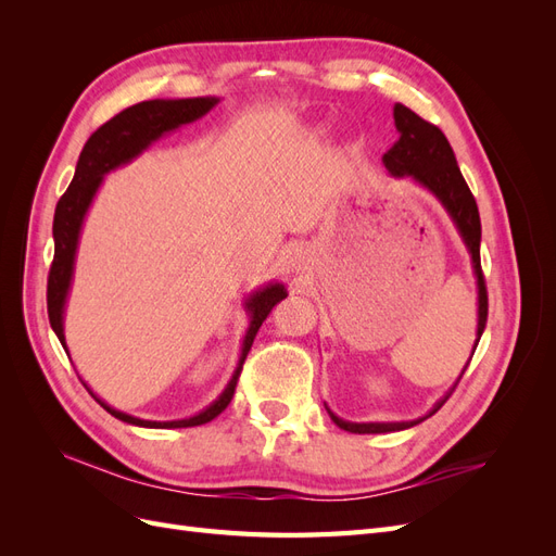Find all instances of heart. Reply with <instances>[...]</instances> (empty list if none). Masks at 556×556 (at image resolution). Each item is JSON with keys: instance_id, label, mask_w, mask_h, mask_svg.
<instances>
[{"instance_id": "1", "label": "heart", "mask_w": 556, "mask_h": 556, "mask_svg": "<svg viewBox=\"0 0 556 556\" xmlns=\"http://www.w3.org/2000/svg\"><path fill=\"white\" fill-rule=\"evenodd\" d=\"M317 131H319V134H327V127H319Z\"/></svg>"}]
</instances>
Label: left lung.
Masks as SVG:
<instances>
[{"mask_svg":"<svg viewBox=\"0 0 556 556\" xmlns=\"http://www.w3.org/2000/svg\"><path fill=\"white\" fill-rule=\"evenodd\" d=\"M394 125L399 131V139L382 155L384 169L390 172L394 178H410L413 182L419 185V188L429 190L435 199L441 201L468 250L470 264H473V274H476V282H478V331H476L478 339L473 345V352H476L478 341H480V336L486 325V288H484V276H482V266H480L482 229H480L478 204L459 172L457 157H454V153H452L450 141L445 139V134L439 127L422 121V117H419L415 111H410L403 104H394ZM466 366H464V371H466ZM464 371H462V376H464ZM459 378H457V382H459ZM457 382H454V387H457ZM452 390L441 401L433 403L429 415L419 417V419H410V422H348V419H341L339 415H333L327 406L325 408H327L329 417L333 419V425L350 431V433L403 431V429H410V427L422 422V419L431 417L450 399Z\"/></svg>","mask_w":556,"mask_h":556,"instance_id":"left-lung-1","label":"left lung"}]
</instances>
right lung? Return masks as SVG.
I'll list each match as a JSON object with an SVG mask.
<instances>
[{"mask_svg": "<svg viewBox=\"0 0 556 556\" xmlns=\"http://www.w3.org/2000/svg\"><path fill=\"white\" fill-rule=\"evenodd\" d=\"M217 102H220L217 97L150 99V102L134 104V106L117 113L115 117H111V121L99 127L88 139V143L83 146L74 180L70 188H66V192L60 197L58 206H55V220H53L55 257H53V266H50V274H48V319H50V327H53L64 350H66L64 306H66V296H70V290H72V280H74V264H76L80 229H83V223H86V215L92 206V199H94L97 190L102 188L104 176L115 169H121V166L129 164L131 160H137L143 150H148L157 139H162L164 134L176 131L178 127L190 125V123L199 121V117H204ZM285 296H288V290H285L282 282H268L245 299V311L250 315V325H248L245 339L241 345L239 364H237V368H233V374L223 390V394L217 396L211 406H206L204 410L192 415V417L169 419V422H155V419L134 417L129 413L111 408L109 403L99 399L86 382L83 384H86L88 392L99 401V406L109 410L113 417L123 419V422L134 425V427L185 429V427L206 425L229 406L252 341H255V336L266 319V315L271 313V308Z\"/></svg>", "mask_w": 556, "mask_h": 556, "instance_id": "right-lung-1", "label": "right lung"}]
</instances>
